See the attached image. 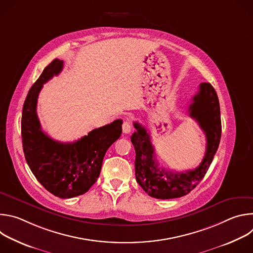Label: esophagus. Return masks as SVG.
I'll return each instance as SVG.
<instances>
[{"instance_id": "obj_1", "label": "esophagus", "mask_w": 253, "mask_h": 253, "mask_svg": "<svg viewBox=\"0 0 253 253\" xmlns=\"http://www.w3.org/2000/svg\"><path fill=\"white\" fill-rule=\"evenodd\" d=\"M122 129H123V133L129 134L132 131V125H131L130 121H128V120L124 121V123L122 125Z\"/></svg>"}]
</instances>
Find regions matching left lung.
<instances>
[{
  "instance_id": "1",
  "label": "left lung",
  "mask_w": 253,
  "mask_h": 253,
  "mask_svg": "<svg viewBox=\"0 0 253 253\" xmlns=\"http://www.w3.org/2000/svg\"><path fill=\"white\" fill-rule=\"evenodd\" d=\"M189 115L205 133L206 152L198 167L181 173L163 169L158 165L149 133L138 122L133 123L136 132L132 134L131 142L136 152V180L151 197L172 199L188 194L203 179L218 149L221 137L220 106L211 84L199 85V90L189 106Z\"/></svg>"
}]
</instances>
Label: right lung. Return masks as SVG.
Masks as SVG:
<instances>
[{"mask_svg":"<svg viewBox=\"0 0 253 253\" xmlns=\"http://www.w3.org/2000/svg\"><path fill=\"white\" fill-rule=\"evenodd\" d=\"M63 61L53 60L31 87L23 106L21 131L26 161L36 179L52 194L66 199L86 193L97 181L103 158L121 136V119L92 130L72 143L50 138L37 116L38 96L43 85L57 76Z\"/></svg>","mask_w":253,"mask_h":253,"instance_id":"obj_1","label":"right lung"}]
</instances>
